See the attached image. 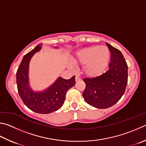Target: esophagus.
<instances>
[{"instance_id": "esophagus-1", "label": "esophagus", "mask_w": 146, "mask_h": 146, "mask_svg": "<svg viewBox=\"0 0 146 146\" xmlns=\"http://www.w3.org/2000/svg\"><path fill=\"white\" fill-rule=\"evenodd\" d=\"M81 80V78L80 76H79L78 75H76L75 76V81L76 82H78V81H80Z\"/></svg>"}]
</instances>
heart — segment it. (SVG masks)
<instances>
[{
    "label": "heart",
    "mask_w": 146,
    "mask_h": 146,
    "mask_svg": "<svg viewBox=\"0 0 146 146\" xmlns=\"http://www.w3.org/2000/svg\"><path fill=\"white\" fill-rule=\"evenodd\" d=\"M110 60V51L107 46H92L77 52L74 61L84 64V71L90 76L104 72Z\"/></svg>",
    "instance_id": "1"
}]
</instances>
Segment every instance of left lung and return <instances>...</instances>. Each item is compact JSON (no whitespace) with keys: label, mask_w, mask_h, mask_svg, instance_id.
Masks as SVG:
<instances>
[{"label":"left lung","mask_w":146,"mask_h":146,"mask_svg":"<svg viewBox=\"0 0 146 146\" xmlns=\"http://www.w3.org/2000/svg\"><path fill=\"white\" fill-rule=\"evenodd\" d=\"M111 57L109 69L102 75L83 81V97L89 105L98 108H109L123 96L128 83V65L120 50L107 43Z\"/></svg>","instance_id":"left-lung-1"}]
</instances>
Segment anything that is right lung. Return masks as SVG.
Here are the masks:
<instances>
[{"label": "right lung", "mask_w": 146, "mask_h": 146, "mask_svg": "<svg viewBox=\"0 0 146 146\" xmlns=\"http://www.w3.org/2000/svg\"><path fill=\"white\" fill-rule=\"evenodd\" d=\"M41 45L42 44L37 45L23 57L17 72V84L21 99L29 109L36 113L46 114L59 110L63 105L66 92L75 86V76L69 80L59 77L44 91H34L29 86V62L34 54L41 49Z\"/></svg>", "instance_id": "add662e5"}]
</instances>
